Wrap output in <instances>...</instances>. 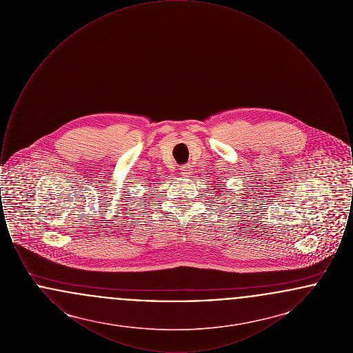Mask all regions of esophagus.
<instances>
[{"mask_svg":"<svg viewBox=\"0 0 353 353\" xmlns=\"http://www.w3.org/2000/svg\"><path fill=\"white\" fill-rule=\"evenodd\" d=\"M181 173H183V176L185 177H189L190 174H192V168H190V165L189 164H185L181 167Z\"/></svg>","mask_w":353,"mask_h":353,"instance_id":"1","label":"esophagus"}]
</instances>
